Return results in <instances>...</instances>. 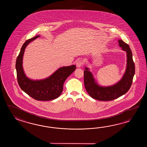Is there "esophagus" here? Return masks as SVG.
I'll use <instances>...</instances> for the list:
<instances>
[{"instance_id": "1", "label": "esophagus", "mask_w": 147, "mask_h": 147, "mask_svg": "<svg viewBox=\"0 0 147 147\" xmlns=\"http://www.w3.org/2000/svg\"><path fill=\"white\" fill-rule=\"evenodd\" d=\"M83 65V62L80 60H78L77 61V63H76V66H77V67H78V68H80V67H81V66Z\"/></svg>"}]
</instances>
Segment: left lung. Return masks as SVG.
Instances as JSON below:
<instances>
[{
	"label": "left lung",
	"mask_w": 147,
	"mask_h": 147,
	"mask_svg": "<svg viewBox=\"0 0 147 147\" xmlns=\"http://www.w3.org/2000/svg\"><path fill=\"white\" fill-rule=\"evenodd\" d=\"M119 46L127 53V68L121 79L117 84L111 86L102 87L95 81L93 75L89 68L85 67L84 84L88 94L92 98L100 101H110L121 96L127 92L132 83L135 72V66L132 53L128 44L120 39Z\"/></svg>",
	"instance_id": "obj_1"
}]
</instances>
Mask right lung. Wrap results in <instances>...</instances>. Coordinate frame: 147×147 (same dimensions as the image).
Returning a JSON list of instances; mask_svg holds the SVG:
<instances>
[{"label": "right lung", "instance_id": "right-lung-1", "mask_svg": "<svg viewBox=\"0 0 147 147\" xmlns=\"http://www.w3.org/2000/svg\"><path fill=\"white\" fill-rule=\"evenodd\" d=\"M36 36L26 41L17 58L16 69L18 84L25 92L35 100L48 101L59 97L63 91V85L66 80L75 70V65L61 67L48 78L33 80L25 75L22 67V59L25 48L30 42L39 37Z\"/></svg>", "mask_w": 147, "mask_h": 147}]
</instances>
